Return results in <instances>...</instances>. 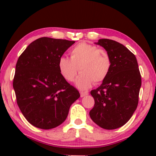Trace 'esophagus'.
<instances>
[{
  "label": "esophagus",
  "mask_w": 156,
  "mask_h": 156,
  "mask_svg": "<svg viewBox=\"0 0 156 156\" xmlns=\"http://www.w3.org/2000/svg\"><path fill=\"white\" fill-rule=\"evenodd\" d=\"M87 95H88L87 92H81V97H84Z\"/></svg>",
  "instance_id": "esophagus-1"
}]
</instances>
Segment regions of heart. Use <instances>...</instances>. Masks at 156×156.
Listing matches in <instances>:
<instances>
[{
    "label": "heart",
    "instance_id": "1",
    "mask_svg": "<svg viewBox=\"0 0 156 156\" xmlns=\"http://www.w3.org/2000/svg\"><path fill=\"white\" fill-rule=\"evenodd\" d=\"M59 72L69 82L75 79L78 71L76 85L81 90H87L93 83L99 84L109 74L112 59L104 49L82 42L75 45L70 51V59L62 56L58 62Z\"/></svg>",
    "mask_w": 156,
    "mask_h": 156
}]
</instances>
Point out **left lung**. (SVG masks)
<instances>
[{
	"mask_svg": "<svg viewBox=\"0 0 156 156\" xmlns=\"http://www.w3.org/2000/svg\"><path fill=\"white\" fill-rule=\"evenodd\" d=\"M96 44L108 52L112 67L101 85L90 91L95 104L89 114L98 126L113 130L125 125L137 107L140 72L135 55L123 44L105 38Z\"/></svg>",
	"mask_w": 156,
	"mask_h": 156,
	"instance_id": "1",
	"label": "left lung"
}]
</instances>
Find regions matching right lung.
<instances>
[{
  "instance_id": "add662e5",
  "label": "right lung",
  "mask_w": 156,
  "mask_h": 156,
  "mask_svg": "<svg viewBox=\"0 0 156 156\" xmlns=\"http://www.w3.org/2000/svg\"><path fill=\"white\" fill-rule=\"evenodd\" d=\"M75 41L43 37L31 42L20 55L12 81L17 105L26 120L37 128L60 125L78 90L59 72L58 62Z\"/></svg>"
}]
</instances>
